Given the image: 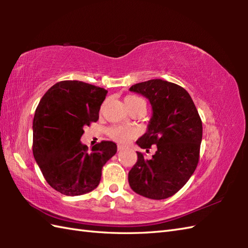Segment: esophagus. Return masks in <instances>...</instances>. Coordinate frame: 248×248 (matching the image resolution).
Wrapping results in <instances>:
<instances>
[{
  "instance_id": "esophagus-1",
  "label": "esophagus",
  "mask_w": 248,
  "mask_h": 248,
  "mask_svg": "<svg viewBox=\"0 0 248 248\" xmlns=\"http://www.w3.org/2000/svg\"><path fill=\"white\" fill-rule=\"evenodd\" d=\"M117 149H118V150H123V149H124V146H121V145H118V147H117Z\"/></svg>"
}]
</instances>
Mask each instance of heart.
I'll list each match as a JSON object with an SVG mask.
<instances>
[{"instance_id": "obj_1", "label": "heart", "mask_w": 248, "mask_h": 248, "mask_svg": "<svg viewBox=\"0 0 248 248\" xmlns=\"http://www.w3.org/2000/svg\"><path fill=\"white\" fill-rule=\"evenodd\" d=\"M143 101V99L136 96H128L124 98V102L129 108ZM136 134L138 133L133 128L124 127V125H113L108 130V135L109 138L119 144H128L129 141L136 138Z\"/></svg>"}]
</instances>
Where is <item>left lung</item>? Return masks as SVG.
I'll use <instances>...</instances> for the list:
<instances>
[{
    "label": "left lung",
    "mask_w": 248,
    "mask_h": 248,
    "mask_svg": "<svg viewBox=\"0 0 248 248\" xmlns=\"http://www.w3.org/2000/svg\"><path fill=\"white\" fill-rule=\"evenodd\" d=\"M149 99L152 118L148 130L136 141L152 159L138 152V161L129 171V184L135 193L150 199H165L182 188L199 162L202 123L188 93L175 83L155 78L130 88Z\"/></svg>",
    "instance_id": "8db88e82"
}]
</instances>
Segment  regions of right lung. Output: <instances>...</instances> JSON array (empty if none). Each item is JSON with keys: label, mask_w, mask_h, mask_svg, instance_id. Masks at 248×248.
Listing matches in <instances>:
<instances>
[{"label": "right lung", "mask_w": 248, "mask_h": 248, "mask_svg": "<svg viewBox=\"0 0 248 248\" xmlns=\"http://www.w3.org/2000/svg\"><path fill=\"white\" fill-rule=\"evenodd\" d=\"M108 91L81 81L54 84L36 108L33 155L41 172L55 191L78 196L93 191L102 168L116 151L114 141L102 140L89 150L80 139L83 128L99 119Z\"/></svg>", "instance_id": "right-lung-1"}]
</instances>
